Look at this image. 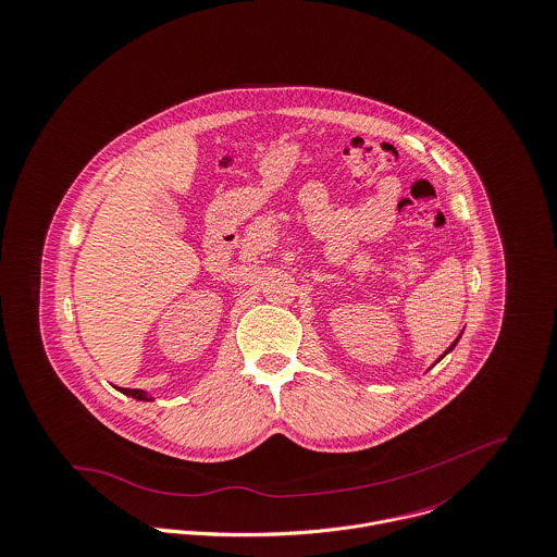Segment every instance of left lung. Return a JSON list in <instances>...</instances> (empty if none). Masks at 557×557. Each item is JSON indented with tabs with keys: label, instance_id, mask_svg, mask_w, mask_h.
<instances>
[{
	"label": "left lung",
	"instance_id": "left-lung-1",
	"mask_svg": "<svg viewBox=\"0 0 557 557\" xmlns=\"http://www.w3.org/2000/svg\"><path fill=\"white\" fill-rule=\"evenodd\" d=\"M459 337H461V333H459ZM459 337H457V339H455V342H453V344H450V346H448V350H446V352H444V355H442V357H440V359H437V361H435V363H440V361H442V359H444V357H446V355H448V352H450V350H453V348H455V346H457V342H459Z\"/></svg>",
	"mask_w": 557,
	"mask_h": 557
}]
</instances>
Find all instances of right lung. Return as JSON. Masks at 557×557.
<instances>
[{"label":"right lung","mask_w":557,"mask_h":557,"mask_svg":"<svg viewBox=\"0 0 557 557\" xmlns=\"http://www.w3.org/2000/svg\"><path fill=\"white\" fill-rule=\"evenodd\" d=\"M127 397H134L136 401H156L153 395H149L147 391H140V388H120Z\"/></svg>","instance_id":"1"}]
</instances>
